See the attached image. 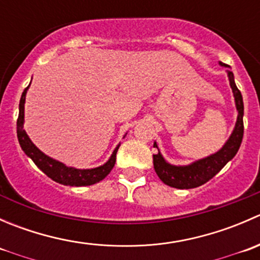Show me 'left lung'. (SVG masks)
<instances>
[{
    "instance_id": "left-lung-1",
    "label": "left lung",
    "mask_w": 260,
    "mask_h": 260,
    "mask_svg": "<svg viewBox=\"0 0 260 260\" xmlns=\"http://www.w3.org/2000/svg\"><path fill=\"white\" fill-rule=\"evenodd\" d=\"M220 65L228 68V65L222 64V62H220ZM228 77H229L230 86H232L233 94H234L235 106H237L238 111V119L232 136L219 152L206 157V158L199 159V161L193 162L188 166H174V165H170L165 161L159 151L154 153V171H156L157 176L161 179L162 182L166 183V185L171 186V187L182 188V190L183 188L199 187V186L204 185L209 180H211L237 154L238 149L242 145L244 135V104L242 93L238 89V86L235 85L234 74L230 70H228ZM153 147L158 149L156 142H154Z\"/></svg>"
}]
</instances>
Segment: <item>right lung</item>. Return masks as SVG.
I'll use <instances>...</instances> for the list:
<instances>
[{"label":"right lung","mask_w":260,"mask_h":260,"mask_svg":"<svg viewBox=\"0 0 260 260\" xmlns=\"http://www.w3.org/2000/svg\"><path fill=\"white\" fill-rule=\"evenodd\" d=\"M30 86V85H28ZM27 88H25L22 95L20 99V106H18V118H17V138L20 142L22 151L30 157L34 164L55 182H59L61 185L69 186H89L93 183L99 182L112 171L115 164V156L119 148V145L113 151L111 158L103 165V166L95 167L90 170H78L74 167L65 166L61 162L56 159L50 158L45 153L40 151L28 138L27 133L23 129V111H25V96L27 93Z\"/></svg>","instance_id":"right-lung-1"}]
</instances>
